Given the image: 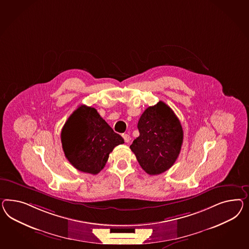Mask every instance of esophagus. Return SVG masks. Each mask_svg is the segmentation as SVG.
Wrapping results in <instances>:
<instances>
[{"mask_svg": "<svg viewBox=\"0 0 249 249\" xmlns=\"http://www.w3.org/2000/svg\"><path fill=\"white\" fill-rule=\"evenodd\" d=\"M122 137H123V139H124V141H125L126 143H128L129 141H130V137H129V135L123 134L122 135Z\"/></svg>", "mask_w": 249, "mask_h": 249, "instance_id": "1", "label": "esophagus"}]
</instances>
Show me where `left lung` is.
Returning <instances> with one entry per match:
<instances>
[{"mask_svg":"<svg viewBox=\"0 0 249 249\" xmlns=\"http://www.w3.org/2000/svg\"><path fill=\"white\" fill-rule=\"evenodd\" d=\"M140 136L130 149L149 175H159L171 168L180 153L183 129L174 111L163 101L150 106L138 123Z\"/></svg>","mask_w":249,"mask_h":249,"instance_id":"obj_1","label":"left lung"}]
</instances>
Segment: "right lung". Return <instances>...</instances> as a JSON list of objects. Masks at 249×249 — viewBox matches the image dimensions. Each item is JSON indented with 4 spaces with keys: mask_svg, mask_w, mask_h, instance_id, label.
I'll use <instances>...</instances> for the list:
<instances>
[{
    "mask_svg": "<svg viewBox=\"0 0 249 249\" xmlns=\"http://www.w3.org/2000/svg\"><path fill=\"white\" fill-rule=\"evenodd\" d=\"M61 144L68 160L81 172L96 175L105 167L113 148L124 143L98 113L81 105L69 117L61 129Z\"/></svg>",
    "mask_w": 249,
    "mask_h": 249,
    "instance_id": "1",
    "label": "right lung"
}]
</instances>
